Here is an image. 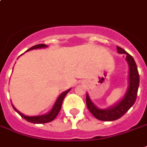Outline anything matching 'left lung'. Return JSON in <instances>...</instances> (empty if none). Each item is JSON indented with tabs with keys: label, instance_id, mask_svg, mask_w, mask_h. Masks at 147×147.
Wrapping results in <instances>:
<instances>
[{
	"label": "left lung",
	"instance_id": "obj_1",
	"mask_svg": "<svg viewBox=\"0 0 147 147\" xmlns=\"http://www.w3.org/2000/svg\"><path fill=\"white\" fill-rule=\"evenodd\" d=\"M117 51L120 54H126V59L129 65V87L123 98L116 105L108 109H99L96 107L92 102L89 95H86V103L88 110L94 116L101 121H114L119 119V118L127 112L136 101L139 85V74H138L137 65L134 58L127 53L124 49L117 46Z\"/></svg>",
	"mask_w": 147,
	"mask_h": 147
}]
</instances>
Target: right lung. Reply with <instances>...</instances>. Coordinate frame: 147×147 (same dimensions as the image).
<instances>
[{"label": "right lung", "mask_w": 147, "mask_h": 147, "mask_svg": "<svg viewBox=\"0 0 147 147\" xmlns=\"http://www.w3.org/2000/svg\"><path fill=\"white\" fill-rule=\"evenodd\" d=\"M47 47V45H45V44H40V45H36L35 46H32V48L28 49V51L29 50H32V49H41V48H45ZM70 89H68L67 91L63 92L61 95H59V98H57L56 102H55L54 104V107L52 109V111H50L48 114H46L45 115H40V116H26L23 115L22 113H20V111H18L14 107V106H13V109L16 111V112L18 113L20 115V116L22 117L23 119H24L25 120H27L28 122H30V123H36V124H40V123H49V122H52V120L55 119V118L57 116V115L59 114V111L61 109V106H62V102H63V100L65 95L69 92Z\"/></svg>", "instance_id": "obj_1"}]
</instances>
